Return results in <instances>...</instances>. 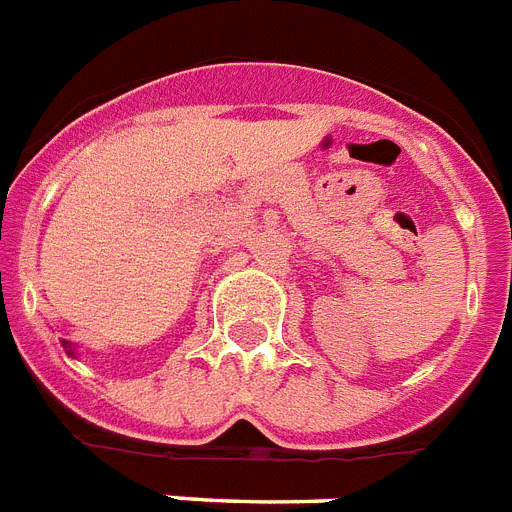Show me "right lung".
Wrapping results in <instances>:
<instances>
[{
	"label": "right lung",
	"instance_id": "obj_1",
	"mask_svg": "<svg viewBox=\"0 0 512 512\" xmlns=\"http://www.w3.org/2000/svg\"><path fill=\"white\" fill-rule=\"evenodd\" d=\"M61 344H64V349H67V355H72V357H74V349H72V344H69V342H61Z\"/></svg>",
	"mask_w": 512,
	"mask_h": 512
}]
</instances>
